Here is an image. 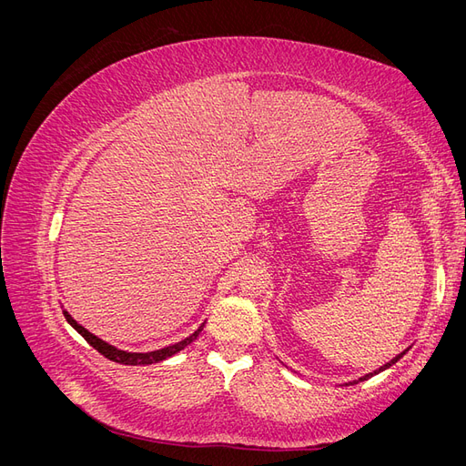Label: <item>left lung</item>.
Instances as JSON below:
<instances>
[{
  "label": "left lung",
  "instance_id": "8db88e82",
  "mask_svg": "<svg viewBox=\"0 0 466 466\" xmlns=\"http://www.w3.org/2000/svg\"><path fill=\"white\" fill-rule=\"evenodd\" d=\"M404 354H406V351H402V354H399V356H397V358H392V360H390V361H389V363H385V365H383V368H379V370H377V371H373V373H368V375H365V377H360V379H358V380H354V383H360V380H365V379H370V377H373V375H377V373H379V371H383V370H387V368H390V365H392V363H397V361H399V360H400V358H402V356H404Z\"/></svg>",
  "mask_w": 466,
  "mask_h": 466
}]
</instances>
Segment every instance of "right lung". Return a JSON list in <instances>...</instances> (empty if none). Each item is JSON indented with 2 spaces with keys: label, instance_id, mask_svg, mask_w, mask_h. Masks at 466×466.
Here are the masks:
<instances>
[{
  "label": "right lung",
  "instance_id": "right-lung-1",
  "mask_svg": "<svg viewBox=\"0 0 466 466\" xmlns=\"http://www.w3.org/2000/svg\"><path fill=\"white\" fill-rule=\"evenodd\" d=\"M64 317H66V320L72 324V327L86 338V340L98 351V354H103L105 358H108L110 361H116V363H124V365H149V363H157V361H163V360H167V358H171V356H175L177 351H180L182 348H187L190 342H194L196 338H198V334L202 332V329H204V324L202 327L196 330L194 334H190L188 338H185V340H180V342H177V344H173V346H167V348H163V350H155V351H146V354H136V351H122V350H116L115 346H110V344H106L105 340H101V338H96L95 334H91L89 330H86L81 327V324H77L76 320H74V317L69 315L67 311H64Z\"/></svg>",
  "mask_w": 466,
  "mask_h": 466
}]
</instances>
